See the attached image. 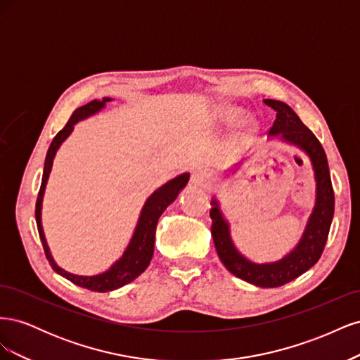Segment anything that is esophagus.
Masks as SVG:
<instances>
[{"label":"esophagus","mask_w":360,"mask_h":360,"mask_svg":"<svg viewBox=\"0 0 360 360\" xmlns=\"http://www.w3.org/2000/svg\"><path fill=\"white\" fill-rule=\"evenodd\" d=\"M210 172H207L205 169H197L193 174H192V183L195 184V186H207V184L210 183Z\"/></svg>","instance_id":"obj_1"}]
</instances>
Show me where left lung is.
I'll list each match as a JSON object with an SVG mask.
<instances>
[{
	"label": "left lung",
	"instance_id": "1",
	"mask_svg": "<svg viewBox=\"0 0 360 360\" xmlns=\"http://www.w3.org/2000/svg\"><path fill=\"white\" fill-rule=\"evenodd\" d=\"M264 103L276 111V120L270 127V135H279L282 139L300 147L311 158L314 165L315 180H317V202H315L302 240L292 252L281 261L270 264H255L237 252L230 237V228L224 221L214 200L212 201L213 209L210 210V217L216 252L224 266L234 276L249 282V284L263 288H275L299 278L320 259L333 219L335 193L328 158H326L324 148L317 136L302 123L299 115L287 103L274 99H266Z\"/></svg>",
	"mask_w": 360,
	"mask_h": 360
}]
</instances>
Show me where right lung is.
Here are the masks:
<instances>
[{
  "instance_id": "obj_1",
  "label": "right lung",
  "mask_w": 360,
  "mask_h": 360,
  "mask_svg": "<svg viewBox=\"0 0 360 360\" xmlns=\"http://www.w3.org/2000/svg\"><path fill=\"white\" fill-rule=\"evenodd\" d=\"M110 97H103V101H91L86 105L75 110L73 114L70 115L69 122L66 123L60 132L56 135V138L52 139V143L48 148L46 159H45V168H43V177H41V184H40V191L37 195V201H36V222H37V230L40 240L43 245V250H45V255L49 261V264L52 269L57 271L58 275L64 276L73 282L75 285H79L82 288L97 291V292H108L117 290L120 287H123L129 282H132L136 279L143 271L148 267L151 257H153V250H155V236H156V225L160 214L165 212L167 207L177 198L179 192L186 186V183L189 181V174H181V176L169 180L167 184H163L162 188H159L151 197L147 200V202L143 207V212H141L139 221L136 225V230L134 233L132 240H130L127 249L124 250L123 257L120 258L117 263L110 269L103 271L101 275L96 276H79V275H72L69 271L60 269L56 261L52 259V255L49 252V248L45 240V234H43V228H41V200H43V193H45L46 188V181L49 177V172L52 168V160L53 156H56L58 147L61 143L66 139L70 132L73 130V124L76 122H79L82 118L90 117L96 114L97 111H101L105 106L106 102H110Z\"/></svg>"
}]
</instances>
